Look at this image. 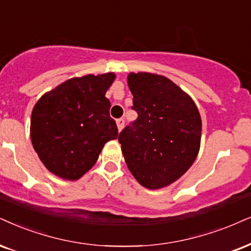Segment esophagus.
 <instances>
[{"mask_svg": "<svg viewBox=\"0 0 251 251\" xmlns=\"http://www.w3.org/2000/svg\"><path fill=\"white\" fill-rule=\"evenodd\" d=\"M116 125H117V128H119V131H121L123 129V126H125V120L123 119L116 120Z\"/></svg>", "mask_w": 251, "mask_h": 251, "instance_id": "34e87169", "label": "esophagus"}]
</instances>
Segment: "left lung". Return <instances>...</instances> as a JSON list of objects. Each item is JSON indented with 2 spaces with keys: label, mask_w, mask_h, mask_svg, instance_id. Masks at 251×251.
Here are the masks:
<instances>
[{
  "label": "left lung",
  "mask_w": 251,
  "mask_h": 251,
  "mask_svg": "<svg viewBox=\"0 0 251 251\" xmlns=\"http://www.w3.org/2000/svg\"><path fill=\"white\" fill-rule=\"evenodd\" d=\"M128 86L138 117L119 136L126 166L142 186L166 187L199 153L200 113L190 95L164 75L131 72Z\"/></svg>",
  "instance_id": "left-lung-1"
}]
</instances>
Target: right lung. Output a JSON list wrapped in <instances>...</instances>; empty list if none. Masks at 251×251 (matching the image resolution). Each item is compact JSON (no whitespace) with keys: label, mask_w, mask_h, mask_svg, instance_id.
<instances>
[{"label":"right lung","mask_w":251,"mask_h":251,"mask_svg":"<svg viewBox=\"0 0 251 251\" xmlns=\"http://www.w3.org/2000/svg\"><path fill=\"white\" fill-rule=\"evenodd\" d=\"M115 76L109 72L69 79L46 92L33 107V149L57 177L78 180L94 166L104 144L119 136L106 98Z\"/></svg>","instance_id":"add662e5"}]
</instances>
